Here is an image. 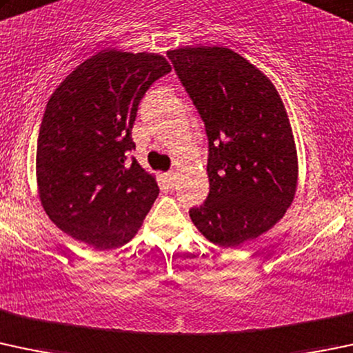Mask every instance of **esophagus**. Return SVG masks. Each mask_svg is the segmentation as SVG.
<instances>
[{"label":"esophagus","instance_id":"obj_1","mask_svg":"<svg viewBox=\"0 0 353 353\" xmlns=\"http://www.w3.org/2000/svg\"><path fill=\"white\" fill-rule=\"evenodd\" d=\"M176 179H177V170L176 169L169 170V172H167V181L172 184V183H176Z\"/></svg>","mask_w":353,"mask_h":353}]
</instances>
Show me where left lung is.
<instances>
[{
	"mask_svg": "<svg viewBox=\"0 0 353 353\" xmlns=\"http://www.w3.org/2000/svg\"><path fill=\"white\" fill-rule=\"evenodd\" d=\"M205 121L210 194L189 210L210 242L236 247L272 228L291 206L298 155L274 84L225 47L167 52Z\"/></svg>",
	"mask_w": 353,
	"mask_h": 353,
	"instance_id": "8db88e82",
	"label": "left lung"
}]
</instances>
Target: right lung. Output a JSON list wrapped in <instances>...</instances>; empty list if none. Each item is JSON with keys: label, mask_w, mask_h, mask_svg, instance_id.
Returning a JSON list of instances; mask_svg holds the SVG:
<instances>
[{"label": "right lung", "mask_w": 353, "mask_h": 353, "mask_svg": "<svg viewBox=\"0 0 353 353\" xmlns=\"http://www.w3.org/2000/svg\"><path fill=\"white\" fill-rule=\"evenodd\" d=\"M170 72L157 54L103 50L77 65L47 103L37 140L43 210L64 233L99 250L133 239L159 186L128 152L140 99Z\"/></svg>", "instance_id": "add662e5"}]
</instances>
